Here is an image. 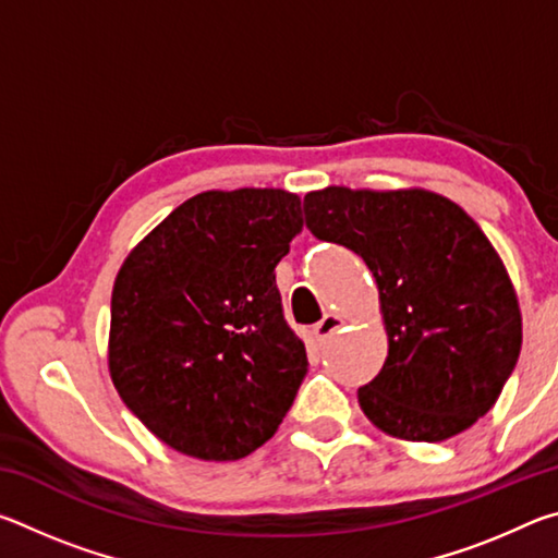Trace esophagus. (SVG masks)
<instances>
[{
    "label": "esophagus",
    "mask_w": 558,
    "mask_h": 558,
    "mask_svg": "<svg viewBox=\"0 0 558 558\" xmlns=\"http://www.w3.org/2000/svg\"><path fill=\"white\" fill-rule=\"evenodd\" d=\"M344 325V319L339 317V315H335V313H327L323 319H319V323L313 327V335L317 337V339H327L329 335H335L339 327Z\"/></svg>",
    "instance_id": "34e87169"
}]
</instances>
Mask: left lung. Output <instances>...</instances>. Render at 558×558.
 Listing matches in <instances>:
<instances>
[{
	"label": "left lung",
	"mask_w": 558,
	"mask_h": 558,
	"mask_svg": "<svg viewBox=\"0 0 558 558\" xmlns=\"http://www.w3.org/2000/svg\"><path fill=\"white\" fill-rule=\"evenodd\" d=\"M319 241L354 251L379 288L389 354L356 391L386 436L440 442L493 409L522 349V313L483 229L428 189L305 194Z\"/></svg>",
	"instance_id": "1"
}]
</instances>
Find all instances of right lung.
I'll return each mask as SVG.
<instances>
[{
  "label": "right lung",
  "mask_w": 558,
  "mask_h": 558,
  "mask_svg": "<svg viewBox=\"0 0 558 558\" xmlns=\"http://www.w3.org/2000/svg\"><path fill=\"white\" fill-rule=\"evenodd\" d=\"M302 231L286 189L202 192L128 253L110 300L120 399L182 456L226 462L276 436L307 372L276 266Z\"/></svg>",
  "instance_id": "obj_1"
}]
</instances>
